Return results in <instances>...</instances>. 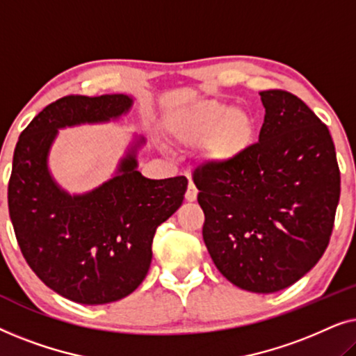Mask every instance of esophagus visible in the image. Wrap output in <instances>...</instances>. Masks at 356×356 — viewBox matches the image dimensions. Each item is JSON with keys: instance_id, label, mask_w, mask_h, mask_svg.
Masks as SVG:
<instances>
[{"instance_id": "esophagus-1", "label": "esophagus", "mask_w": 356, "mask_h": 356, "mask_svg": "<svg viewBox=\"0 0 356 356\" xmlns=\"http://www.w3.org/2000/svg\"><path fill=\"white\" fill-rule=\"evenodd\" d=\"M184 197H186V201H189V202L196 201V199H197V188L194 186L193 181H189L188 189H186V194H184Z\"/></svg>"}]
</instances>
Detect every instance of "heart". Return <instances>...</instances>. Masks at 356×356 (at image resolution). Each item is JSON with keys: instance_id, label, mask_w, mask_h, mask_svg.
I'll list each match as a JSON object with an SVG mask.
<instances>
[{"instance_id": "heart-1", "label": "heart", "mask_w": 356, "mask_h": 356, "mask_svg": "<svg viewBox=\"0 0 356 356\" xmlns=\"http://www.w3.org/2000/svg\"><path fill=\"white\" fill-rule=\"evenodd\" d=\"M168 131L183 145L204 140L209 162L228 165L243 157L254 144L256 121L246 111L206 100L175 113L168 121Z\"/></svg>"}]
</instances>
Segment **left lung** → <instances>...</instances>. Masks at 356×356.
<instances>
[{
  "label": "left lung",
  "instance_id": "obj_1",
  "mask_svg": "<svg viewBox=\"0 0 356 356\" xmlns=\"http://www.w3.org/2000/svg\"><path fill=\"white\" fill-rule=\"evenodd\" d=\"M259 95V143L233 163L197 167L193 179L213 264L243 290L274 293L324 254L340 172L327 126L303 100L279 89Z\"/></svg>",
  "mask_w": 356,
  "mask_h": 356
}]
</instances>
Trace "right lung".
<instances>
[{"instance_id": "add662e5", "label": "right lung", "mask_w": 356, "mask_h": 356, "mask_svg": "<svg viewBox=\"0 0 356 356\" xmlns=\"http://www.w3.org/2000/svg\"><path fill=\"white\" fill-rule=\"evenodd\" d=\"M124 94L67 95L45 106L19 136L8 184V207L27 264L58 295L82 305L118 301L138 289L152 261L160 223L181 206L188 179H149L128 149L118 172L84 194L60 188L48 170L58 129L106 123L128 113Z\"/></svg>"}]
</instances>
